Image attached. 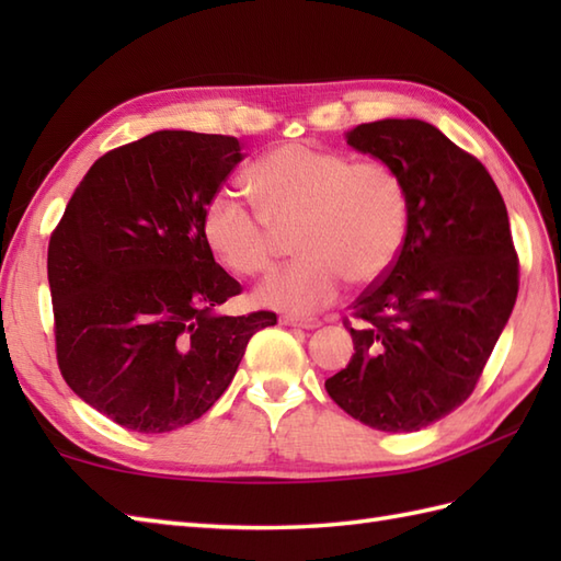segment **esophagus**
<instances>
[{"mask_svg":"<svg viewBox=\"0 0 561 561\" xmlns=\"http://www.w3.org/2000/svg\"><path fill=\"white\" fill-rule=\"evenodd\" d=\"M279 323L289 328H304V330L320 328L318 318H299V316H279Z\"/></svg>","mask_w":561,"mask_h":561,"instance_id":"obj_1","label":"esophagus"}]
</instances>
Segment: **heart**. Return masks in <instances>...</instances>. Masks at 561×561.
<instances>
[{"instance_id":"obj_1","label":"heart","mask_w":561,"mask_h":561,"mask_svg":"<svg viewBox=\"0 0 561 561\" xmlns=\"http://www.w3.org/2000/svg\"><path fill=\"white\" fill-rule=\"evenodd\" d=\"M248 181L260 209L217 193L202 214V233L226 270L260 277L277 265L282 233L296 231L304 257L260 284L257 304L308 316L335 301L344 279L366 287L398 260L410 195L390 163L291 141L267 151Z\"/></svg>"}]
</instances>
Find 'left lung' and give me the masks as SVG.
Instances as JSON below:
<instances>
[{
    "instance_id": "left-lung-1",
    "label": "left lung",
    "mask_w": 561,
    "mask_h": 561,
    "mask_svg": "<svg viewBox=\"0 0 561 561\" xmlns=\"http://www.w3.org/2000/svg\"><path fill=\"white\" fill-rule=\"evenodd\" d=\"M410 195L408 236L386 277L352 304L354 356L328 396L378 432H420L472 396L518 296L506 205L484 165L424 121L347 133Z\"/></svg>"
}]
</instances>
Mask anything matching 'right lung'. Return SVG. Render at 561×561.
Wrapping results in <instances>:
<instances>
[{
    "instance_id": "1",
    "label": "right lung",
    "mask_w": 561,
    "mask_h": 561,
    "mask_svg": "<svg viewBox=\"0 0 561 561\" xmlns=\"http://www.w3.org/2000/svg\"><path fill=\"white\" fill-rule=\"evenodd\" d=\"M243 159L236 137L161 129L91 165L47 245L59 374L139 434L199 420L277 313L219 316L241 294L202 214Z\"/></svg>"
}]
</instances>
